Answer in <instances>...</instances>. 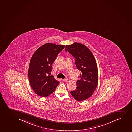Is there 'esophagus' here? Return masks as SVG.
I'll return each instance as SVG.
<instances>
[{"label": "esophagus", "instance_id": "obj_1", "mask_svg": "<svg viewBox=\"0 0 132 132\" xmlns=\"http://www.w3.org/2000/svg\"><path fill=\"white\" fill-rule=\"evenodd\" d=\"M68 79H63V81L64 82H68Z\"/></svg>", "mask_w": 132, "mask_h": 132}]
</instances>
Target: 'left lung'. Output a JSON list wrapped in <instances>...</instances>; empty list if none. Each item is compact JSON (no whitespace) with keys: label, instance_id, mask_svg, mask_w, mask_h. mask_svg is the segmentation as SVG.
<instances>
[{"label":"left lung","instance_id":"8db88e82","mask_svg":"<svg viewBox=\"0 0 132 132\" xmlns=\"http://www.w3.org/2000/svg\"><path fill=\"white\" fill-rule=\"evenodd\" d=\"M65 51L76 59V68L81 71L80 79L76 82V88L70 92L77 101H84L90 97L97 87L98 80L97 65L92 52L82 44L74 42L66 45Z\"/></svg>","mask_w":132,"mask_h":132}]
</instances>
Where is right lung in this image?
Segmentation results:
<instances>
[{
	"label": "right lung",
	"instance_id": "obj_1",
	"mask_svg": "<svg viewBox=\"0 0 132 132\" xmlns=\"http://www.w3.org/2000/svg\"><path fill=\"white\" fill-rule=\"evenodd\" d=\"M65 45L46 43L39 47L30 61L28 77L32 88L37 95L46 97L54 92L59 81L50 74L52 64Z\"/></svg>",
	"mask_w": 132,
	"mask_h": 132
}]
</instances>
